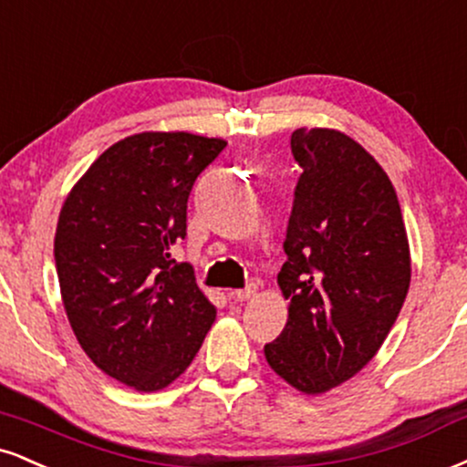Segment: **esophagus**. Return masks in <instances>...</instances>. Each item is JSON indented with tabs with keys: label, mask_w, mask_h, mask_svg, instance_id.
I'll return each mask as SVG.
<instances>
[{
	"label": "esophagus",
	"mask_w": 467,
	"mask_h": 467,
	"mask_svg": "<svg viewBox=\"0 0 467 467\" xmlns=\"http://www.w3.org/2000/svg\"><path fill=\"white\" fill-rule=\"evenodd\" d=\"M256 285H250V287H245V289H234V291H230V297H233V300H237V302H245V300H252V297L256 296Z\"/></svg>",
	"instance_id": "1"
}]
</instances>
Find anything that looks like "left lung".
<instances>
[{
	"instance_id": "obj_1",
	"label": "left lung",
	"mask_w": 467,
	"mask_h": 467,
	"mask_svg": "<svg viewBox=\"0 0 467 467\" xmlns=\"http://www.w3.org/2000/svg\"><path fill=\"white\" fill-rule=\"evenodd\" d=\"M291 151L302 173L278 274L289 317L265 358L291 387L317 396L383 346L411 283V254L394 184L355 139L297 128Z\"/></svg>"
}]
</instances>
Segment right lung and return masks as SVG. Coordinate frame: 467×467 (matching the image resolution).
Wrapping results in <instances>:
<instances>
[{"label":"right lung","mask_w":467,"mask_h":467,"mask_svg":"<svg viewBox=\"0 0 467 467\" xmlns=\"http://www.w3.org/2000/svg\"><path fill=\"white\" fill-rule=\"evenodd\" d=\"M223 139L141 132L121 139L73 184L54 258L78 344L119 383L159 391L198 355L217 308L171 248L187 237V200Z\"/></svg>","instance_id":"right-lung-1"}]
</instances>
